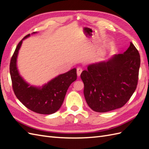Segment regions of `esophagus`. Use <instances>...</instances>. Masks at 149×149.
Returning <instances> with one entry per match:
<instances>
[{
  "mask_svg": "<svg viewBox=\"0 0 149 149\" xmlns=\"http://www.w3.org/2000/svg\"><path fill=\"white\" fill-rule=\"evenodd\" d=\"M82 71H83V70H82L81 68H80V67L78 68H77V75H78V76H79L81 75V73H82Z\"/></svg>",
  "mask_w": 149,
  "mask_h": 149,
  "instance_id": "1",
  "label": "esophagus"
}]
</instances>
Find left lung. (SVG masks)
<instances>
[{"label":"left lung","mask_w":149,"mask_h":149,"mask_svg":"<svg viewBox=\"0 0 149 149\" xmlns=\"http://www.w3.org/2000/svg\"><path fill=\"white\" fill-rule=\"evenodd\" d=\"M140 65L139 53L130 42L124 53L89 65L81 74L89 107L94 111L106 112L124 106L136 89Z\"/></svg>","instance_id":"8db88e82"}]
</instances>
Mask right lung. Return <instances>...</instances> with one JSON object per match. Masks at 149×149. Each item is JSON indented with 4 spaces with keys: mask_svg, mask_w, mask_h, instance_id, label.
<instances>
[{
    "mask_svg": "<svg viewBox=\"0 0 149 149\" xmlns=\"http://www.w3.org/2000/svg\"><path fill=\"white\" fill-rule=\"evenodd\" d=\"M29 36L30 34L26 35L17 45L11 58L10 73L12 88L18 100L29 109L41 114H51L60 109L68 89L77 78L76 69L58 76L42 88L30 86L20 76L16 65L22 40Z\"/></svg>",
    "mask_w": 149,
    "mask_h": 149,
    "instance_id": "1",
    "label": "right lung"
}]
</instances>
